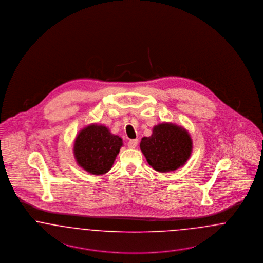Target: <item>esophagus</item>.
<instances>
[{
  "instance_id": "1",
  "label": "esophagus",
  "mask_w": 263,
  "mask_h": 263,
  "mask_svg": "<svg viewBox=\"0 0 263 263\" xmlns=\"http://www.w3.org/2000/svg\"><path fill=\"white\" fill-rule=\"evenodd\" d=\"M138 145V139H132L128 142V147L130 149H135L137 147Z\"/></svg>"
}]
</instances>
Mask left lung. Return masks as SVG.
I'll list each match as a JSON object with an SVG mask.
<instances>
[{"label": "left lung", "instance_id": "left-lung-1", "mask_svg": "<svg viewBox=\"0 0 263 263\" xmlns=\"http://www.w3.org/2000/svg\"><path fill=\"white\" fill-rule=\"evenodd\" d=\"M140 148L154 170L166 173L186 163L191 155L192 141L184 128L162 123L153 128L150 137L142 139Z\"/></svg>", "mask_w": 263, "mask_h": 263}]
</instances>
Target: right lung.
I'll list each match as a JSON object with an SVG mask.
<instances>
[{
    "instance_id": "right-lung-1",
    "label": "right lung",
    "mask_w": 263,
    "mask_h": 263,
    "mask_svg": "<svg viewBox=\"0 0 263 263\" xmlns=\"http://www.w3.org/2000/svg\"><path fill=\"white\" fill-rule=\"evenodd\" d=\"M122 145V139L111 134L105 126H87L76 138V161L89 174L104 175L112 167Z\"/></svg>"
}]
</instances>
